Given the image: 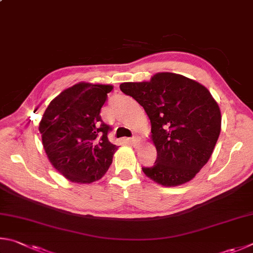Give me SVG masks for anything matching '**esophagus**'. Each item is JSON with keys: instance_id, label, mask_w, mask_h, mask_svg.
<instances>
[{"instance_id": "34e87169", "label": "esophagus", "mask_w": 253, "mask_h": 253, "mask_svg": "<svg viewBox=\"0 0 253 253\" xmlns=\"http://www.w3.org/2000/svg\"><path fill=\"white\" fill-rule=\"evenodd\" d=\"M129 141H130V143H132V144H138L139 143V141H140V139L138 138V136H133V138H130L129 139Z\"/></svg>"}]
</instances>
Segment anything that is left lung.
I'll return each instance as SVG.
<instances>
[{
	"mask_svg": "<svg viewBox=\"0 0 253 253\" xmlns=\"http://www.w3.org/2000/svg\"><path fill=\"white\" fill-rule=\"evenodd\" d=\"M143 106L151 122L157 160L144 174L165 187L189 182L209 161L221 131V112L211 93L194 80L162 72L150 81L120 85Z\"/></svg>",
	"mask_w": 253,
	"mask_h": 253,
	"instance_id": "1",
	"label": "left lung"
}]
</instances>
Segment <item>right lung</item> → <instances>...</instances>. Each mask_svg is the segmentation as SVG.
I'll use <instances>...</instances> for the list:
<instances>
[{
    "mask_svg": "<svg viewBox=\"0 0 253 253\" xmlns=\"http://www.w3.org/2000/svg\"><path fill=\"white\" fill-rule=\"evenodd\" d=\"M112 88L108 84H74L50 102L40 122L51 165L74 183L100 180L118 150L108 139L111 126L100 115Z\"/></svg>",
    "mask_w": 253,
    "mask_h": 253,
    "instance_id": "obj_1",
    "label": "right lung"
}]
</instances>
